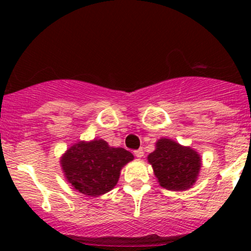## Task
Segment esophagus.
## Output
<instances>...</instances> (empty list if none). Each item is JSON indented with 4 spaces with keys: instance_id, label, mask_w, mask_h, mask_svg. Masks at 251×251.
Instances as JSON below:
<instances>
[{
    "instance_id": "esophagus-1",
    "label": "esophagus",
    "mask_w": 251,
    "mask_h": 251,
    "mask_svg": "<svg viewBox=\"0 0 251 251\" xmlns=\"http://www.w3.org/2000/svg\"><path fill=\"white\" fill-rule=\"evenodd\" d=\"M133 154H135L137 158H142V156H143V154H144V151H143V149L140 148V149H137V151H133Z\"/></svg>"
}]
</instances>
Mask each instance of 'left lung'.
Wrapping results in <instances>:
<instances>
[{"label":"left lung","mask_w":251,"mask_h":251,"mask_svg":"<svg viewBox=\"0 0 251 251\" xmlns=\"http://www.w3.org/2000/svg\"><path fill=\"white\" fill-rule=\"evenodd\" d=\"M161 187L169 191H184L196 182L201 169V156L193 149L161 138L156 149L148 155Z\"/></svg>","instance_id":"8db88e82"}]
</instances>
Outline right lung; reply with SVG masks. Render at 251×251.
Wrapping results in <instances>:
<instances>
[{
	"label": "right lung",
	"instance_id": "right-lung-1",
	"mask_svg": "<svg viewBox=\"0 0 251 251\" xmlns=\"http://www.w3.org/2000/svg\"><path fill=\"white\" fill-rule=\"evenodd\" d=\"M133 155L124 148H113L103 140L78 142L63 155L60 164L69 183L80 193L96 197L114 188L120 170Z\"/></svg>",
	"mask_w": 251,
	"mask_h": 251
}]
</instances>
